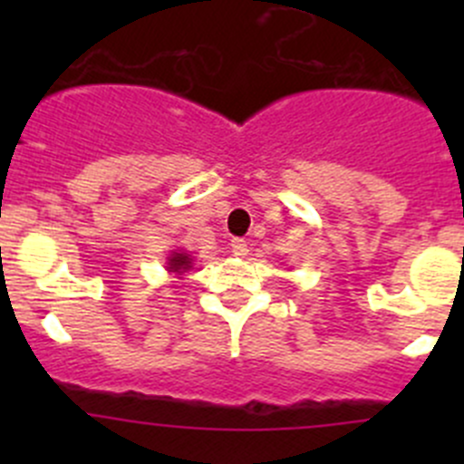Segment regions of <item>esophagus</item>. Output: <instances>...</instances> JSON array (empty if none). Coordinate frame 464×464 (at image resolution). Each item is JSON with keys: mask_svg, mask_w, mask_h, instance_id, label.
<instances>
[{"mask_svg": "<svg viewBox=\"0 0 464 464\" xmlns=\"http://www.w3.org/2000/svg\"><path fill=\"white\" fill-rule=\"evenodd\" d=\"M231 251L236 256H246V251H249V246H246V240H242V237H233L231 240Z\"/></svg>", "mask_w": 464, "mask_h": 464, "instance_id": "34e87169", "label": "esophagus"}]
</instances>
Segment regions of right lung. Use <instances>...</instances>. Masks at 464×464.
I'll list each match as a JSON object with an SVG mask.
<instances>
[{
	"instance_id": "obj_1",
	"label": "right lung",
	"mask_w": 464,
	"mask_h": 464,
	"mask_svg": "<svg viewBox=\"0 0 464 464\" xmlns=\"http://www.w3.org/2000/svg\"><path fill=\"white\" fill-rule=\"evenodd\" d=\"M190 266H193V258H190V256L181 249H175L170 254V258H168V271H172V274H177V276H181L184 271H188Z\"/></svg>"
}]
</instances>
